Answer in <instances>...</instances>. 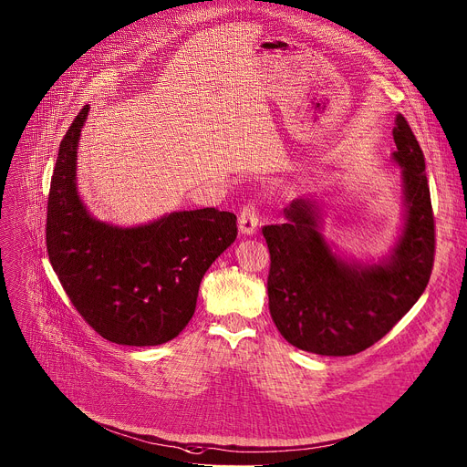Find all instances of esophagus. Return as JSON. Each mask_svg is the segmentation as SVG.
Returning a JSON list of instances; mask_svg holds the SVG:
<instances>
[{
	"instance_id": "1",
	"label": "esophagus",
	"mask_w": 467,
	"mask_h": 467,
	"mask_svg": "<svg viewBox=\"0 0 467 467\" xmlns=\"http://www.w3.org/2000/svg\"><path fill=\"white\" fill-rule=\"evenodd\" d=\"M259 227V210L255 202H247L238 215V229L242 234H254Z\"/></svg>"
}]
</instances>
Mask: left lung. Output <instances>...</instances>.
<instances>
[{"instance_id": "left-lung-1", "label": "left lung", "mask_w": 467, "mask_h": 467, "mask_svg": "<svg viewBox=\"0 0 467 467\" xmlns=\"http://www.w3.org/2000/svg\"><path fill=\"white\" fill-rule=\"evenodd\" d=\"M403 215L396 244L378 261L348 259L323 234V202L293 201L285 223L266 225L268 307L291 346L325 357L357 355L381 339L424 293L436 231L422 150L401 114L392 131Z\"/></svg>"}]
</instances>
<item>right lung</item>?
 <instances>
[{"label": "right lung", "mask_w": 467, "mask_h": 467, "mask_svg": "<svg viewBox=\"0 0 467 467\" xmlns=\"http://www.w3.org/2000/svg\"><path fill=\"white\" fill-rule=\"evenodd\" d=\"M89 107L59 144L47 208L50 265L84 321L119 346H161L195 314L201 279L234 242L236 215L182 210L135 227L93 217L77 188V150Z\"/></svg>", "instance_id": "add662e5"}]
</instances>
